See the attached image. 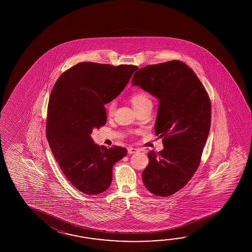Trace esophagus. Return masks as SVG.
I'll list each match as a JSON object with an SVG mask.
<instances>
[{
	"instance_id": "34e87169",
	"label": "esophagus",
	"mask_w": 252,
	"mask_h": 252,
	"mask_svg": "<svg viewBox=\"0 0 252 252\" xmlns=\"http://www.w3.org/2000/svg\"><path fill=\"white\" fill-rule=\"evenodd\" d=\"M128 154H134V153H137L139 152V149H136V148H128Z\"/></svg>"
}]
</instances>
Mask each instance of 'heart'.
Segmentation results:
<instances>
[{"label": "heart", "instance_id": "obj_1", "mask_svg": "<svg viewBox=\"0 0 252 252\" xmlns=\"http://www.w3.org/2000/svg\"><path fill=\"white\" fill-rule=\"evenodd\" d=\"M130 102L132 103L133 108H138L141 106V105H143L145 103H147V102H150V97L144 92H138V93L133 94L130 97ZM115 107H116V104H115V102H113V101L108 104V115H112L114 113Z\"/></svg>", "mask_w": 252, "mask_h": 252}]
</instances>
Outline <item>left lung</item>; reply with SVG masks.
Here are the masks:
<instances>
[{
    "label": "left lung",
    "instance_id": "left-lung-1",
    "mask_svg": "<svg viewBox=\"0 0 252 252\" xmlns=\"http://www.w3.org/2000/svg\"><path fill=\"white\" fill-rule=\"evenodd\" d=\"M131 84L159 102L154 128L164 149L148 153L142 180L150 193L168 196L187 185L200 164L211 125L209 97L193 70L178 60L140 68Z\"/></svg>",
    "mask_w": 252,
    "mask_h": 252
}]
</instances>
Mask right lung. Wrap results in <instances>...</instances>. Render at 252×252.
<instances>
[{
    "label": "right lung",
    "mask_w": 252,
    "mask_h": 252,
    "mask_svg": "<svg viewBox=\"0 0 252 252\" xmlns=\"http://www.w3.org/2000/svg\"><path fill=\"white\" fill-rule=\"evenodd\" d=\"M137 69L131 64L82 62L54 86L48 102V144L65 177L83 193L107 190L113 165L127 155L125 148L99 147L91 134L106 124L104 104L118 96Z\"/></svg>",
    "instance_id": "add662e5"
}]
</instances>
